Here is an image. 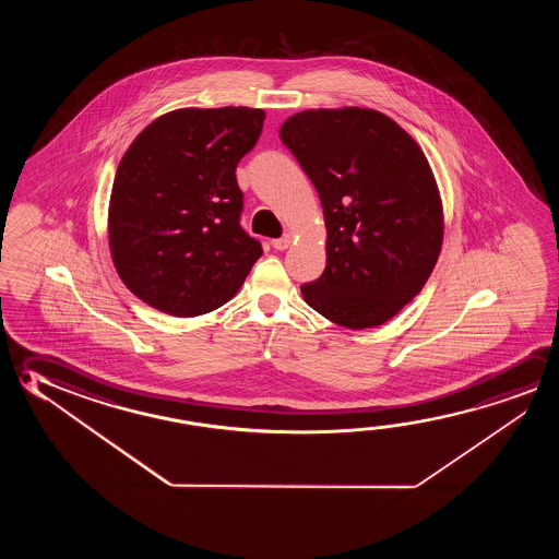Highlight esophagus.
<instances>
[{
  "instance_id": "obj_1",
  "label": "esophagus",
  "mask_w": 559,
  "mask_h": 559,
  "mask_svg": "<svg viewBox=\"0 0 559 559\" xmlns=\"http://www.w3.org/2000/svg\"><path fill=\"white\" fill-rule=\"evenodd\" d=\"M290 243H293V236L290 234H286L283 238L273 239V248L278 249V251L290 248Z\"/></svg>"
}]
</instances>
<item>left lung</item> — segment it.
Here are the masks:
<instances>
[{"label":"left lung","instance_id":"1","mask_svg":"<svg viewBox=\"0 0 559 559\" xmlns=\"http://www.w3.org/2000/svg\"><path fill=\"white\" fill-rule=\"evenodd\" d=\"M281 140L320 194L325 271L300 286L323 318L368 330L392 320L429 281L444 238L439 185L419 144L384 112L300 110Z\"/></svg>","mask_w":559,"mask_h":559}]
</instances>
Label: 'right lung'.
Instances as JSON below:
<instances>
[{"instance_id": "add662e5", "label": "right lung", "mask_w": 559, "mask_h": 559, "mask_svg": "<svg viewBox=\"0 0 559 559\" xmlns=\"http://www.w3.org/2000/svg\"><path fill=\"white\" fill-rule=\"evenodd\" d=\"M265 110L175 109L142 130L110 191V257L122 283L156 310L194 318L238 294L261 243L239 228L236 167Z\"/></svg>"}]
</instances>
